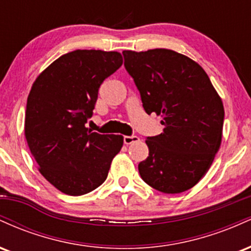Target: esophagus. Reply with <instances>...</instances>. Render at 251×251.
<instances>
[{"label":"esophagus","instance_id":"34e87169","mask_svg":"<svg viewBox=\"0 0 251 251\" xmlns=\"http://www.w3.org/2000/svg\"><path fill=\"white\" fill-rule=\"evenodd\" d=\"M137 142H139V137H137V135H125L124 137V144H126V145H131V144Z\"/></svg>","mask_w":251,"mask_h":251}]
</instances>
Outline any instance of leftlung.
I'll return each mask as SVG.
<instances>
[{
    "mask_svg": "<svg viewBox=\"0 0 251 251\" xmlns=\"http://www.w3.org/2000/svg\"><path fill=\"white\" fill-rule=\"evenodd\" d=\"M148 114L162 116L163 133L146 138L149 157L139 163L140 177L164 192L179 194L205 176L220 150L224 108L205 71L171 50H124Z\"/></svg>",
    "mask_w": 251,
    "mask_h": 251,
    "instance_id": "obj_1",
    "label": "left lung"
}]
</instances>
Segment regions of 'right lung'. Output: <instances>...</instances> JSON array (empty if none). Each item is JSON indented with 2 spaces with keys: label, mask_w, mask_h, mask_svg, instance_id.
Segmentation results:
<instances>
[{
  "label": "right lung",
  "mask_w": 251,
  "mask_h": 251,
  "mask_svg": "<svg viewBox=\"0 0 251 251\" xmlns=\"http://www.w3.org/2000/svg\"><path fill=\"white\" fill-rule=\"evenodd\" d=\"M123 65L118 51L77 50L48 66L27 100L25 134L41 175L66 195L81 196L106 180L123 135L86 127L98 91Z\"/></svg>",
  "instance_id": "add662e5"
}]
</instances>
